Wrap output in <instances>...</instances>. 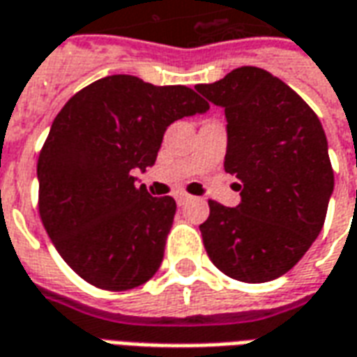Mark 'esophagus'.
<instances>
[{
  "label": "esophagus",
  "instance_id": "obj_1",
  "mask_svg": "<svg viewBox=\"0 0 357 357\" xmlns=\"http://www.w3.org/2000/svg\"><path fill=\"white\" fill-rule=\"evenodd\" d=\"M190 199H192V196H188V194H176V204L178 205L188 204Z\"/></svg>",
  "mask_w": 357,
  "mask_h": 357
}]
</instances>
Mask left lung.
<instances>
[{
    "label": "left lung",
    "mask_w": 357,
    "mask_h": 357,
    "mask_svg": "<svg viewBox=\"0 0 357 357\" xmlns=\"http://www.w3.org/2000/svg\"><path fill=\"white\" fill-rule=\"evenodd\" d=\"M196 89L225 108V169L241 181L238 207L209 199V218L199 225L205 251L228 278L272 282L324 228L335 186L324 127L295 91L257 66Z\"/></svg>",
    "instance_id": "8db88e82"
}]
</instances>
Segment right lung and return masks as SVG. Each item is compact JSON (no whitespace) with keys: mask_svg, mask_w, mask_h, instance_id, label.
<instances>
[{"mask_svg":"<svg viewBox=\"0 0 357 357\" xmlns=\"http://www.w3.org/2000/svg\"><path fill=\"white\" fill-rule=\"evenodd\" d=\"M207 110L190 87L118 74L77 91L56 114L38 160V209L85 282L127 291L158 272L176 204L150 196L132 173L155 163L169 125Z\"/></svg>","mask_w":357,"mask_h":357,"instance_id":"add662e5","label":"right lung"}]
</instances>
